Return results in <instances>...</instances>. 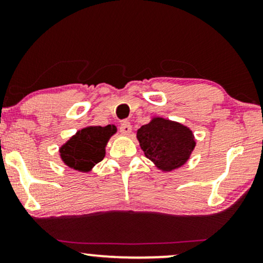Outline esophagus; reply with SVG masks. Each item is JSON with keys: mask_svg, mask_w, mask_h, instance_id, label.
I'll list each match as a JSON object with an SVG mask.
<instances>
[{"mask_svg": "<svg viewBox=\"0 0 263 263\" xmlns=\"http://www.w3.org/2000/svg\"><path fill=\"white\" fill-rule=\"evenodd\" d=\"M120 132L122 133V134L124 135H129L132 133V124L130 122L128 121H123L120 125Z\"/></svg>", "mask_w": 263, "mask_h": 263, "instance_id": "34e87169", "label": "esophagus"}]
</instances>
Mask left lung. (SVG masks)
Wrapping results in <instances>:
<instances>
[{"mask_svg": "<svg viewBox=\"0 0 263 263\" xmlns=\"http://www.w3.org/2000/svg\"><path fill=\"white\" fill-rule=\"evenodd\" d=\"M136 136L145 156L163 171L182 166L195 147V140L189 128L160 117L142 125Z\"/></svg>", "mask_w": 263, "mask_h": 263, "instance_id": "obj_1", "label": "left lung"}]
</instances>
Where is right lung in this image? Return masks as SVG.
<instances>
[{
  "label": "right lung",
  "mask_w": 263,
  "mask_h": 263,
  "mask_svg": "<svg viewBox=\"0 0 263 263\" xmlns=\"http://www.w3.org/2000/svg\"><path fill=\"white\" fill-rule=\"evenodd\" d=\"M115 133L116 127L111 124L81 129L61 147V158L74 170L89 171L104 159L106 143Z\"/></svg>",
  "instance_id": "obj_1"
}]
</instances>
